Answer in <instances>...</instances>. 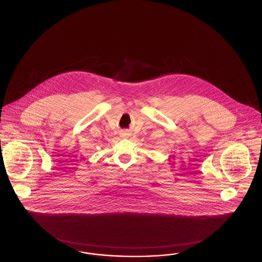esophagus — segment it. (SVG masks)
Segmentation results:
<instances>
[{"label":"esophagus","instance_id":"esophagus-1","mask_svg":"<svg viewBox=\"0 0 262 262\" xmlns=\"http://www.w3.org/2000/svg\"><path fill=\"white\" fill-rule=\"evenodd\" d=\"M122 135H123V137H126V136H128V135H127V134H126V133H123V134H122Z\"/></svg>","mask_w":262,"mask_h":262}]
</instances>
